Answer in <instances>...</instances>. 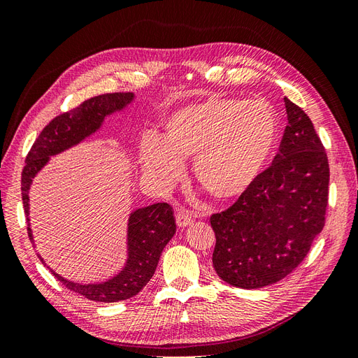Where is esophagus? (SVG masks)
Instances as JSON below:
<instances>
[{
	"mask_svg": "<svg viewBox=\"0 0 358 358\" xmlns=\"http://www.w3.org/2000/svg\"><path fill=\"white\" fill-rule=\"evenodd\" d=\"M192 221H194V218H192V215L188 210H179L176 213V224H178V227H180V229H183V227L191 225Z\"/></svg>",
	"mask_w": 358,
	"mask_h": 358,
	"instance_id": "1",
	"label": "esophagus"
}]
</instances>
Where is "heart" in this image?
<instances>
[{"label":"heart","instance_id":"b5f03b06","mask_svg":"<svg viewBox=\"0 0 358 358\" xmlns=\"http://www.w3.org/2000/svg\"><path fill=\"white\" fill-rule=\"evenodd\" d=\"M278 142V119L259 100L209 99L164 119V138L145 136L138 155L143 170L161 187L183 175L194 158V175L218 200L243 194L267 166Z\"/></svg>","mask_w":358,"mask_h":358}]
</instances>
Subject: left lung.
<instances>
[{
  "label": "left lung",
  "mask_w": 358,
  "mask_h": 358,
  "mask_svg": "<svg viewBox=\"0 0 358 358\" xmlns=\"http://www.w3.org/2000/svg\"><path fill=\"white\" fill-rule=\"evenodd\" d=\"M288 125L272 166L231 208L210 216L218 276L237 288L284 279L308 255L326 222L329 161L309 116L284 99Z\"/></svg>",
  "instance_id": "8db88e82"
}]
</instances>
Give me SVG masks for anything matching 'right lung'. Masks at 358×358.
Segmentation results:
<instances>
[{"mask_svg":"<svg viewBox=\"0 0 358 358\" xmlns=\"http://www.w3.org/2000/svg\"><path fill=\"white\" fill-rule=\"evenodd\" d=\"M133 92L103 94L83 101L76 109L62 113L43 128L25 159L22 171V201L28 221V236L34 245V237L29 224V188L32 179L50 161L58 155L91 137L103 127L104 119L113 113L122 112L134 100ZM176 224L173 209L167 203H155L133 210L128 216L127 229V259L122 270L104 282L79 284L62 278L48 266L62 285L92 301L113 303L127 300L138 294L154 276L162 249L175 236ZM41 263L45 259L37 254Z\"/></svg>","mask_w":358,"mask_h":358,"instance_id":"obj_1","label":"right lung"}]
</instances>
